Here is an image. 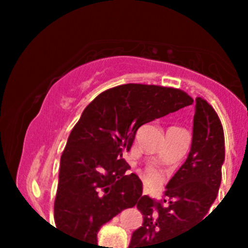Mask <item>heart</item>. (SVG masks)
Masks as SVG:
<instances>
[{"label":"heart","instance_id":"heart-1","mask_svg":"<svg viewBox=\"0 0 248 248\" xmlns=\"http://www.w3.org/2000/svg\"><path fill=\"white\" fill-rule=\"evenodd\" d=\"M144 177H145L146 183L151 186H157L159 184H161V181H163V175H161V172H160L157 169L153 168V166L146 169Z\"/></svg>","mask_w":248,"mask_h":248}]
</instances>
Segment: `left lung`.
Listing matches in <instances>:
<instances>
[{"mask_svg": "<svg viewBox=\"0 0 248 248\" xmlns=\"http://www.w3.org/2000/svg\"><path fill=\"white\" fill-rule=\"evenodd\" d=\"M223 160L220 118L209 103L198 97L189 156L166 185L165 200L146 195L139 199L137 207L143 214V225L133 232L129 248H164L202 220L217 196Z\"/></svg>", "mask_w": 248, "mask_h": 248, "instance_id": "obj_1", "label": "left lung"}]
</instances>
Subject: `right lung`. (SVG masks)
Instances as JSON below:
<instances>
[{
  "label": "right lung",
  "instance_id": "obj_1",
  "mask_svg": "<svg viewBox=\"0 0 248 248\" xmlns=\"http://www.w3.org/2000/svg\"><path fill=\"white\" fill-rule=\"evenodd\" d=\"M192 102L181 89L134 83L104 91L92 100L61 156L57 229L92 246L97 244L102 225L133 207L143 192L139 177L126 175L130 166L123 159L138 129Z\"/></svg>",
  "mask_w": 248,
  "mask_h": 248
}]
</instances>
